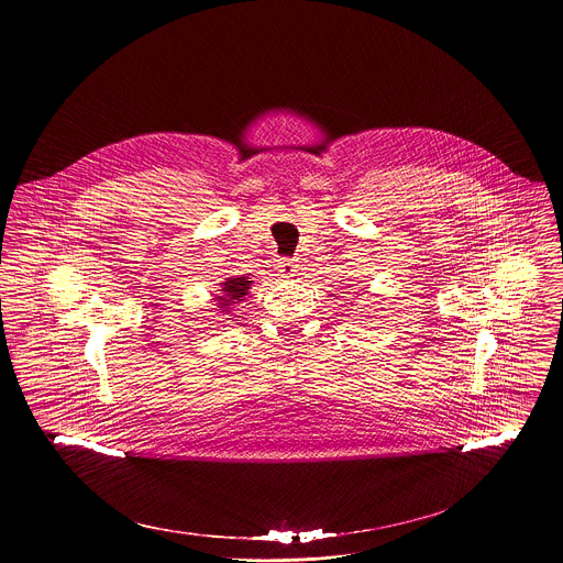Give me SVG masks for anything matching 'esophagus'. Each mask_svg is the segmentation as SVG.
I'll list each match as a JSON object with an SVG mask.
<instances>
[{
    "label": "esophagus",
    "mask_w": 563,
    "mask_h": 563,
    "mask_svg": "<svg viewBox=\"0 0 563 563\" xmlns=\"http://www.w3.org/2000/svg\"><path fill=\"white\" fill-rule=\"evenodd\" d=\"M297 262L295 260H290V257H284L282 262H279V273L284 275V277H292L295 273H297Z\"/></svg>",
    "instance_id": "1"
}]
</instances>
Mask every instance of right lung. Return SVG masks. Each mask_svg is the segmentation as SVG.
Wrapping results in <instances>:
<instances>
[{
	"label": "right lung",
	"mask_w": 563,
	"mask_h": 563,
	"mask_svg": "<svg viewBox=\"0 0 563 563\" xmlns=\"http://www.w3.org/2000/svg\"><path fill=\"white\" fill-rule=\"evenodd\" d=\"M249 286H251L249 277H234V279L230 277V279L223 284V290H221L223 295H221V297H217V299H219V306L228 310L232 303L242 301V297L246 295ZM225 310H223V312H225ZM74 453H76V457H81V455L92 457V453H90V451H86V449H84V451H74ZM84 460H86V457H84Z\"/></svg>",
	"instance_id": "obj_1"
}]
</instances>
